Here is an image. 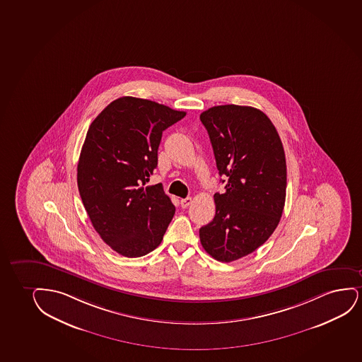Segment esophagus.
Segmentation results:
<instances>
[{"instance_id":"1","label":"esophagus","mask_w":362,"mask_h":362,"mask_svg":"<svg viewBox=\"0 0 362 362\" xmlns=\"http://www.w3.org/2000/svg\"><path fill=\"white\" fill-rule=\"evenodd\" d=\"M191 203H192V198L191 197L182 198V199L180 201V204H181L182 208H187V206H189Z\"/></svg>"}]
</instances>
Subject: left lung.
<instances>
[{
	"mask_svg": "<svg viewBox=\"0 0 362 362\" xmlns=\"http://www.w3.org/2000/svg\"><path fill=\"white\" fill-rule=\"evenodd\" d=\"M201 121L226 185L214 194L216 216L199 229V238L206 253L229 263L256 251L279 224L286 196L284 148L268 116L251 106H213Z\"/></svg>",
	"mask_w": 362,
	"mask_h": 362,
	"instance_id": "left-lung-1",
	"label": "left lung"
}]
</instances>
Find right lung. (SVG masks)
I'll use <instances>...</instances> for the list:
<instances>
[{"instance_id": "right-lung-1", "label": "right lung", "mask_w": 362, "mask_h": 362, "mask_svg": "<svg viewBox=\"0 0 362 362\" xmlns=\"http://www.w3.org/2000/svg\"><path fill=\"white\" fill-rule=\"evenodd\" d=\"M185 116L156 101L122 96L89 126L78 161V189L96 233L122 256L156 250L174 216L161 183L144 185L158 165L163 131Z\"/></svg>"}]
</instances>
